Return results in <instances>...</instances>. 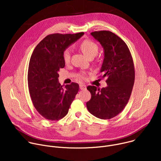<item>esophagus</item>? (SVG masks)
I'll list each match as a JSON object with an SVG mask.
<instances>
[{
  "instance_id": "1",
  "label": "esophagus",
  "mask_w": 161,
  "mask_h": 161,
  "mask_svg": "<svg viewBox=\"0 0 161 161\" xmlns=\"http://www.w3.org/2000/svg\"><path fill=\"white\" fill-rule=\"evenodd\" d=\"M80 88L81 90H85L86 89V85H85V84H80Z\"/></svg>"
}]
</instances>
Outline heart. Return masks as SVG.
Segmentation results:
<instances>
[{
  "instance_id": "1",
  "label": "heart",
  "mask_w": 161,
  "mask_h": 161,
  "mask_svg": "<svg viewBox=\"0 0 161 161\" xmlns=\"http://www.w3.org/2000/svg\"><path fill=\"white\" fill-rule=\"evenodd\" d=\"M80 48L81 52L88 58H94L98 52L99 47L97 43L90 39H85L80 44ZM63 60L65 64H69L71 59V53L69 49H65L62 53ZM85 72H81L78 75V78L81 80L86 79Z\"/></svg>"
}]
</instances>
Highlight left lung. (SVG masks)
Segmentation results:
<instances>
[{
	"mask_svg": "<svg viewBox=\"0 0 161 161\" xmlns=\"http://www.w3.org/2000/svg\"><path fill=\"white\" fill-rule=\"evenodd\" d=\"M104 50L100 73L107 77L108 86L101 89L88 86L91 99L86 103L88 111L101 119L116 117L124 109L130 97L135 79L133 59L126 43L108 31L91 33Z\"/></svg>",
	"mask_w": 161,
	"mask_h": 161,
	"instance_id": "1",
	"label": "left lung"
}]
</instances>
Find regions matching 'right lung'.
I'll use <instances>...</instances> for the list:
<instances>
[{
	"label": "right lung",
	"mask_w": 161,
	"mask_h": 161,
	"mask_svg": "<svg viewBox=\"0 0 161 161\" xmlns=\"http://www.w3.org/2000/svg\"><path fill=\"white\" fill-rule=\"evenodd\" d=\"M83 34L48 35L32 54L27 76L29 94L34 108L45 119L53 121L64 118L78 92L76 83L61 85L58 72L65 66L62 57L64 50Z\"/></svg>",
	"instance_id": "obj_1"
}]
</instances>
